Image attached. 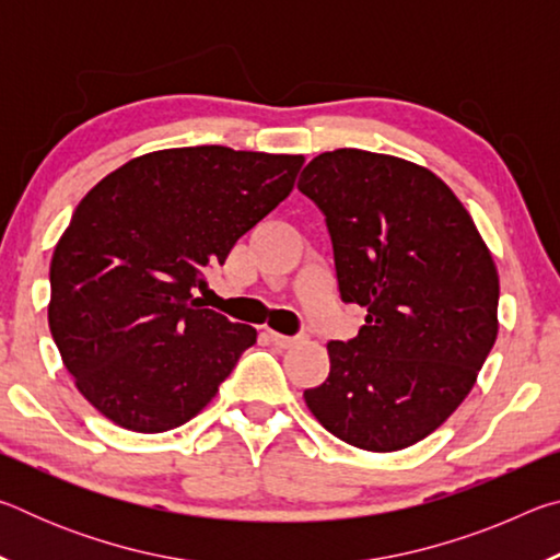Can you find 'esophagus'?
<instances>
[{"label": "esophagus", "mask_w": 560, "mask_h": 560, "mask_svg": "<svg viewBox=\"0 0 560 560\" xmlns=\"http://www.w3.org/2000/svg\"><path fill=\"white\" fill-rule=\"evenodd\" d=\"M267 334L271 338V343L279 346V348H291V346H296L303 340V336H283V334H277V330H267Z\"/></svg>", "instance_id": "obj_1"}]
</instances>
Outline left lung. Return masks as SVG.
Wrapping results in <instances>:
<instances>
[{
    "mask_svg": "<svg viewBox=\"0 0 560 560\" xmlns=\"http://www.w3.org/2000/svg\"><path fill=\"white\" fill-rule=\"evenodd\" d=\"M299 189L326 217L340 299L368 308L355 338L328 343L308 410L353 447H410L457 410L494 346V259L452 189L407 160L340 148Z\"/></svg>",
    "mask_w": 560,
    "mask_h": 560,
    "instance_id": "left-lung-1",
    "label": "left lung"
}]
</instances>
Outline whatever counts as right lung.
Masks as SVG:
<instances>
[{"instance_id":"obj_1","label":"right lung","mask_w":560,"mask_h":560,"mask_svg":"<svg viewBox=\"0 0 560 560\" xmlns=\"http://www.w3.org/2000/svg\"><path fill=\"white\" fill-rule=\"evenodd\" d=\"M303 155L222 145L130 160L75 207L51 257L49 328L81 395L132 432H167L220 390L257 330L195 289L283 202Z\"/></svg>"}]
</instances>
